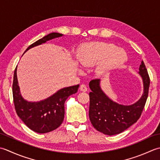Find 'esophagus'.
Returning <instances> with one entry per match:
<instances>
[{
    "instance_id": "1",
    "label": "esophagus",
    "mask_w": 160,
    "mask_h": 160,
    "mask_svg": "<svg viewBox=\"0 0 160 160\" xmlns=\"http://www.w3.org/2000/svg\"><path fill=\"white\" fill-rule=\"evenodd\" d=\"M87 89H88V88H87V87H86V85L81 84V86H80V90L82 91V92H86Z\"/></svg>"
}]
</instances>
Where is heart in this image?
<instances>
[{
	"mask_svg": "<svg viewBox=\"0 0 160 160\" xmlns=\"http://www.w3.org/2000/svg\"><path fill=\"white\" fill-rule=\"evenodd\" d=\"M78 58L83 66L91 67L101 63L97 72L104 74L124 63L127 54L114 44L95 42L83 45L79 51Z\"/></svg>",
	"mask_w": 160,
	"mask_h": 160,
	"instance_id": "b5f03b06",
	"label": "heart"
}]
</instances>
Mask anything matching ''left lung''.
<instances>
[{
    "mask_svg": "<svg viewBox=\"0 0 160 160\" xmlns=\"http://www.w3.org/2000/svg\"><path fill=\"white\" fill-rule=\"evenodd\" d=\"M139 73L144 83V93L138 102L123 106L110 99L99 86L98 79L90 81L89 117L94 128L108 135H114L124 131L137 122L142 115L147 100L150 78L143 61Z\"/></svg>",
    "mask_w": 160,
    "mask_h": 160,
    "instance_id": "1",
    "label": "left lung"
}]
</instances>
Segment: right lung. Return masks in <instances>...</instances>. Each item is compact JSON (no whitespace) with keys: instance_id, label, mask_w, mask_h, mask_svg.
<instances>
[{"instance_id":"add662e5","label":"right lung","mask_w":160,"mask_h":160,"mask_svg":"<svg viewBox=\"0 0 160 160\" xmlns=\"http://www.w3.org/2000/svg\"><path fill=\"white\" fill-rule=\"evenodd\" d=\"M62 36L63 34L56 32L49 34L30 45L25 52L32 48L45 43L47 41ZM79 87V85L78 84L76 86L64 88L43 101L29 102L22 99L21 95L16 68L12 84L13 99L16 112L25 124L33 131L38 133H46L52 131L59 127L63 121L65 102L71 94L77 92Z\"/></svg>"}]
</instances>
